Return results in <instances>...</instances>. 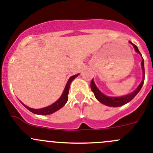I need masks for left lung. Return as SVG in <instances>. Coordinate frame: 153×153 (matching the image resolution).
Returning <instances> with one entry per match:
<instances>
[{
  "label": "left lung",
  "mask_w": 153,
  "mask_h": 153,
  "mask_svg": "<svg viewBox=\"0 0 153 153\" xmlns=\"http://www.w3.org/2000/svg\"><path fill=\"white\" fill-rule=\"evenodd\" d=\"M131 44H133V46L134 48V50L136 52H137L138 53H140L141 55L140 52L138 50L137 47L133 43H131L130 41ZM142 56V55H141ZM141 65H142V69H143V78L142 81H141V83L140 84L139 86L137 87L136 90H135L134 92H132L131 94H128V95H125V96L123 97H108V96H105L97 88L96 85L94 84V81H91V91L94 92V96L101 103L104 104L105 105H108V106H112V107H118V106H121V105H123L125 104L128 103V102L131 100L132 99H134L135 96H136L137 94L139 93V91H140V89L142 88L143 85V82H144V76H145V72H144V61L143 59H142V62H141Z\"/></svg>",
  "instance_id": "left-lung-1"
}]
</instances>
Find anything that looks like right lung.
Returning <instances> with one entry per match:
<instances>
[{
    "instance_id": "1",
    "label": "right lung",
    "mask_w": 153,
    "mask_h": 153,
    "mask_svg": "<svg viewBox=\"0 0 153 153\" xmlns=\"http://www.w3.org/2000/svg\"><path fill=\"white\" fill-rule=\"evenodd\" d=\"M79 74H77V75H73V76L70 77L69 79H68V82H67L66 85H65V88L64 89L63 93L62 94L60 97L59 98V100H57L54 103H53L52 105H49V106H47L45 108H42V109H32V108H30V107L27 106L25 105V104L22 103V105L26 108L27 109L30 111V112H33L34 114H37V115H50V114H52L53 112H55L56 111L59 110V109H61L65 103L68 101V91H69V87H70V84L75 79L76 77H78V75Z\"/></svg>"
}]
</instances>
